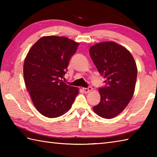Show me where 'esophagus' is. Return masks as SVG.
Returning <instances> with one entry per match:
<instances>
[{"label": "esophagus", "mask_w": 157, "mask_h": 157, "mask_svg": "<svg viewBox=\"0 0 157 157\" xmlns=\"http://www.w3.org/2000/svg\"><path fill=\"white\" fill-rule=\"evenodd\" d=\"M82 90L84 91L85 93H88L90 91L92 90V88L91 87H88V88H83Z\"/></svg>", "instance_id": "esophagus-1"}]
</instances>
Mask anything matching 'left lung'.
<instances>
[{"label": "left lung", "instance_id": "1", "mask_svg": "<svg viewBox=\"0 0 157 157\" xmlns=\"http://www.w3.org/2000/svg\"><path fill=\"white\" fill-rule=\"evenodd\" d=\"M90 55L106 86L99 88L101 102L93 107L105 119L119 115L134 94L138 69L128 49L115 42L97 43L90 48Z\"/></svg>", "mask_w": 157, "mask_h": 157}]
</instances>
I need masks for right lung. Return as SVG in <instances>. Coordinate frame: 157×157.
Returning <instances> with one entry per match:
<instances>
[{
  "label": "right lung",
  "mask_w": 157,
  "mask_h": 157,
  "mask_svg": "<svg viewBox=\"0 0 157 157\" xmlns=\"http://www.w3.org/2000/svg\"><path fill=\"white\" fill-rule=\"evenodd\" d=\"M79 44L64 36L40 38L23 63L26 88L37 111L48 118L62 116L71 109L79 88L61 79Z\"/></svg>",
  "instance_id": "add662e5"
}]
</instances>
